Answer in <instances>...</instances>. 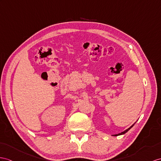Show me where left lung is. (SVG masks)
I'll list each match as a JSON object with an SVG mask.
<instances>
[{"instance_id":"1","label":"left lung","mask_w":161,"mask_h":161,"mask_svg":"<svg viewBox=\"0 0 161 161\" xmlns=\"http://www.w3.org/2000/svg\"><path fill=\"white\" fill-rule=\"evenodd\" d=\"M133 126V125H132V126H130V128H128L127 129V130H125V131H124V132H121V133H119V134H117V135H113V136H118V135H124V134H125V133H126V132H127L129 130H130V129L132 128Z\"/></svg>"}]
</instances>
